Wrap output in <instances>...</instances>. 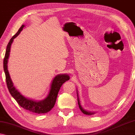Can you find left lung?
Segmentation results:
<instances>
[{"label": "left lung", "instance_id": "1", "mask_svg": "<svg viewBox=\"0 0 135 135\" xmlns=\"http://www.w3.org/2000/svg\"><path fill=\"white\" fill-rule=\"evenodd\" d=\"M77 101H78V104H79V108H80V109L81 111H82L83 113L84 114H86V115H92V114H95V112H90V111H87V110H85L84 109L82 108V107L80 105V100H79V95H78V92H77Z\"/></svg>", "mask_w": 135, "mask_h": 135}]
</instances>
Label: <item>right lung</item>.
<instances>
[{
    "label": "right lung",
    "instance_id": "1",
    "mask_svg": "<svg viewBox=\"0 0 135 135\" xmlns=\"http://www.w3.org/2000/svg\"><path fill=\"white\" fill-rule=\"evenodd\" d=\"M24 27H25V25H23L21 26L18 32L10 40V42L7 45L5 57L3 59V70H4L5 74L7 85L11 95L14 98V99L20 106L25 109L29 110L31 112H35V113L45 114L51 110V109L54 107L61 86L66 81L69 80L70 78L69 75L67 74H58L55 76L51 82L49 95H47L45 99L42 101H37L27 98L23 95H22L21 93L18 91V90H16L11 80L10 74H9L8 69H7V62H8L9 55H10V47L13 39L20 34Z\"/></svg>",
    "mask_w": 135,
    "mask_h": 135
}]
</instances>
